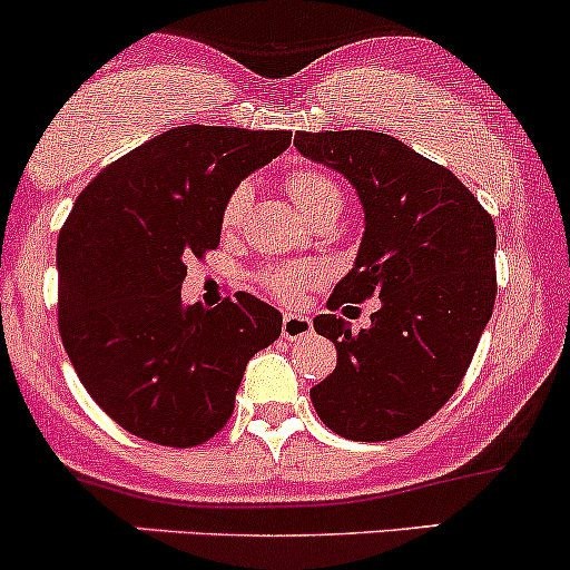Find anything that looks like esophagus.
I'll list each match as a JSON object with an SVG mask.
<instances>
[{"mask_svg":"<svg viewBox=\"0 0 570 570\" xmlns=\"http://www.w3.org/2000/svg\"><path fill=\"white\" fill-rule=\"evenodd\" d=\"M312 334V320L304 315H285L283 317V336L287 342H296V338Z\"/></svg>","mask_w":570,"mask_h":570,"instance_id":"esophagus-1","label":"esophagus"}]
</instances>
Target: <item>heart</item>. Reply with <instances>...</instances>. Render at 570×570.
<instances>
[{"label":"heart","mask_w":570,"mask_h":570,"mask_svg":"<svg viewBox=\"0 0 570 570\" xmlns=\"http://www.w3.org/2000/svg\"><path fill=\"white\" fill-rule=\"evenodd\" d=\"M285 190L291 194V199L298 204V209L309 217H317L325 209H338L342 207V194H338V185L331 180L328 175L317 169H296L293 175H287ZM253 190L250 185H236V188L228 194L226 204H223L220 223L223 228H236L245 217L247 207H250ZM320 279V272L315 266L306 264H291V266H277L264 272V285L283 302H296L298 296L312 287Z\"/></svg>","instance_id":"1"}]
</instances>
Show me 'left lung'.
<instances>
[{"label":"left lung","mask_w":570,"mask_h":570,"mask_svg":"<svg viewBox=\"0 0 570 570\" xmlns=\"http://www.w3.org/2000/svg\"><path fill=\"white\" fill-rule=\"evenodd\" d=\"M304 158L338 171L363 207L355 264L328 309L380 298L368 328L317 315L336 368L309 390L353 441L399 439L452 399L495 304V223L444 166L380 131H298Z\"/></svg>","instance_id":"1"}]
</instances>
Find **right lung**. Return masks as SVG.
<instances>
[{
    "label": "right lung",
    "instance_id": "obj_1",
    "mask_svg": "<svg viewBox=\"0 0 570 570\" xmlns=\"http://www.w3.org/2000/svg\"><path fill=\"white\" fill-rule=\"evenodd\" d=\"M291 131L177 126L105 166L56 245L59 331L82 387L120 428L164 446L213 439L247 361L283 331L250 293L183 304L188 261L220 245L228 194Z\"/></svg>",
    "mask_w": 570,
    "mask_h": 570
}]
</instances>
